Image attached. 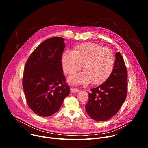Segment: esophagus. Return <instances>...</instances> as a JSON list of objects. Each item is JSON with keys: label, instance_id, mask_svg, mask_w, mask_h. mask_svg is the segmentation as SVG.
Segmentation results:
<instances>
[{"label": "esophagus", "instance_id": "esophagus-1", "mask_svg": "<svg viewBox=\"0 0 148 148\" xmlns=\"http://www.w3.org/2000/svg\"><path fill=\"white\" fill-rule=\"evenodd\" d=\"M70 91L71 93H76L79 91V89L77 87H71L70 88Z\"/></svg>", "mask_w": 148, "mask_h": 148}]
</instances>
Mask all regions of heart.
Returning <instances> with one entry per match:
<instances>
[{"label":"heart","instance_id":"obj_1","mask_svg":"<svg viewBox=\"0 0 148 148\" xmlns=\"http://www.w3.org/2000/svg\"><path fill=\"white\" fill-rule=\"evenodd\" d=\"M114 56L108 49L95 43H86L77 46L73 51L62 54L61 62L66 74L71 75L79 71L82 65V73L71 76V84L93 85L102 84L110 75L114 66Z\"/></svg>","mask_w":148,"mask_h":148}]
</instances>
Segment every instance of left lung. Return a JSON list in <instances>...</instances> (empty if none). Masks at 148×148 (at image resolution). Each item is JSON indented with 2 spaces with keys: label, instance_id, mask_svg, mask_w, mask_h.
I'll return each mask as SVG.
<instances>
[{
  "label": "left lung",
  "instance_id": "1",
  "mask_svg": "<svg viewBox=\"0 0 148 148\" xmlns=\"http://www.w3.org/2000/svg\"><path fill=\"white\" fill-rule=\"evenodd\" d=\"M127 78L123 58L121 54L117 52L110 77L99 86L91 89L88 94V101L85 108L92 119L105 121L117 114L126 98Z\"/></svg>",
  "mask_w": 148,
  "mask_h": 148
}]
</instances>
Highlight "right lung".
Here are the masks:
<instances>
[{
	"label": "right lung",
	"mask_w": 148,
	"mask_h": 148,
	"mask_svg": "<svg viewBox=\"0 0 148 148\" xmlns=\"http://www.w3.org/2000/svg\"><path fill=\"white\" fill-rule=\"evenodd\" d=\"M64 41L60 37L46 40L33 51L25 67L23 87L27 103L41 116L55 114L70 93L61 63Z\"/></svg>",
	"instance_id": "add662e5"
}]
</instances>
